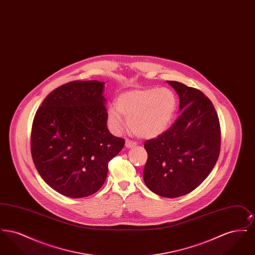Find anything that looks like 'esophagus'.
Segmentation results:
<instances>
[{"instance_id": "esophagus-1", "label": "esophagus", "mask_w": 255, "mask_h": 255, "mask_svg": "<svg viewBox=\"0 0 255 255\" xmlns=\"http://www.w3.org/2000/svg\"><path fill=\"white\" fill-rule=\"evenodd\" d=\"M135 142L133 141V140H131V139H126V141H125V146L127 147V148H131V147H133V146H135Z\"/></svg>"}]
</instances>
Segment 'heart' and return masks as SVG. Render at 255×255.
Returning a JSON list of instances; mask_svg holds the SVG:
<instances>
[{
    "mask_svg": "<svg viewBox=\"0 0 255 255\" xmlns=\"http://www.w3.org/2000/svg\"><path fill=\"white\" fill-rule=\"evenodd\" d=\"M177 108V97L168 88H143L126 92L108 110L110 128L119 133L125 127L142 138H153L163 133Z\"/></svg>",
    "mask_w": 255,
    "mask_h": 255,
    "instance_id": "heart-1",
    "label": "heart"
}]
</instances>
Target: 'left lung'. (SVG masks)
Instances as JSON below:
<instances>
[{"label":"left lung","mask_w":255,"mask_h":255,"mask_svg":"<svg viewBox=\"0 0 255 255\" xmlns=\"http://www.w3.org/2000/svg\"><path fill=\"white\" fill-rule=\"evenodd\" d=\"M180 97V116L165 132L148 139L143 179L147 187L165 198L193 191L215 166L221 128L212 102L200 90L167 81Z\"/></svg>","instance_id":"left-lung-1"}]
</instances>
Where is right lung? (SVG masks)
<instances>
[{
    "instance_id": "obj_1",
    "label": "right lung",
    "mask_w": 255,
    "mask_h": 255,
    "mask_svg": "<svg viewBox=\"0 0 255 255\" xmlns=\"http://www.w3.org/2000/svg\"><path fill=\"white\" fill-rule=\"evenodd\" d=\"M104 82L75 80L56 88L37 110L30 148L38 173L70 198L98 191L125 140L110 133Z\"/></svg>"
}]
</instances>
